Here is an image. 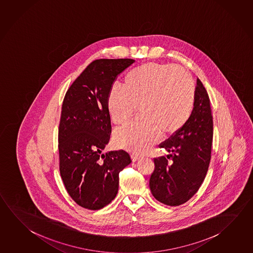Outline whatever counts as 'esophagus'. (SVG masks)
<instances>
[{
  "instance_id": "1",
  "label": "esophagus",
  "mask_w": 253,
  "mask_h": 253,
  "mask_svg": "<svg viewBox=\"0 0 253 253\" xmlns=\"http://www.w3.org/2000/svg\"><path fill=\"white\" fill-rule=\"evenodd\" d=\"M138 160H140V156L136 155H131V161H132L133 163L137 162Z\"/></svg>"
}]
</instances>
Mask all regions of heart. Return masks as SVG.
I'll list each match as a JSON object with an SVG mask.
<instances>
[{"mask_svg": "<svg viewBox=\"0 0 253 253\" xmlns=\"http://www.w3.org/2000/svg\"><path fill=\"white\" fill-rule=\"evenodd\" d=\"M195 99L192 76L184 68L169 64L146 63L125 76L123 88L113 87L107 107L114 124H128L138 107L141 117L117 129L116 146L145 154L159 140L161 133L178 132L190 118Z\"/></svg>", "mask_w": 253, "mask_h": 253, "instance_id": "heart-1", "label": "heart"}]
</instances>
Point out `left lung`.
<instances>
[{"label":"left lung","mask_w":253,"mask_h":253,"mask_svg":"<svg viewBox=\"0 0 253 253\" xmlns=\"http://www.w3.org/2000/svg\"><path fill=\"white\" fill-rule=\"evenodd\" d=\"M213 137L210 98L197 79L193 112L186 125L160 147L168 151L167 158H155L149 180L155 199L169 206L185 204L198 191L208 171ZM172 160L169 164L168 159Z\"/></svg>","instance_id":"1"}]
</instances>
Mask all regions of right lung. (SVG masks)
Instances as JSON below:
<instances>
[{"label":"right lung","instance_id":"right-lung-1","mask_svg":"<svg viewBox=\"0 0 253 253\" xmlns=\"http://www.w3.org/2000/svg\"><path fill=\"white\" fill-rule=\"evenodd\" d=\"M130 58L97 59L67 91L58 128L59 170L72 199L99 210L116 198L119 173L131 163L125 151L103 154L111 135L107 96Z\"/></svg>","mask_w":253,"mask_h":253}]
</instances>
